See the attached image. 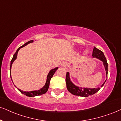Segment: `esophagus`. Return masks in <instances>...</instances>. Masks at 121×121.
<instances>
[{"instance_id": "1", "label": "esophagus", "mask_w": 121, "mask_h": 121, "mask_svg": "<svg viewBox=\"0 0 121 121\" xmlns=\"http://www.w3.org/2000/svg\"><path fill=\"white\" fill-rule=\"evenodd\" d=\"M68 62H62V64H61V66L62 67H64V68H65V67H66L67 66H68Z\"/></svg>"}]
</instances>
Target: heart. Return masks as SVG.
<instances>
[{
  "label": "heart",
  "instance_id": "b5f03b06",
  "mask_svg": "<svg viewBox=\"0 0 121 121\" xmlns=\"http://www.w3.org/2000/svg\"><path fill=\"white\" fill-rule=\"evenodd\" d=\"M85 53V55H87V54H88V52H87L86 51H85V53Z\"/></svg>",
  "mask_w": 121,
  "mask_h": 121
}]
</instances>
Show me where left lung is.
I'll list each match as a JSON object with an SVG mask.
<instances>
[{
    "label": "left lung",
    "instance_id": "left-lung-1",
    "mask_svg": "<svg viewBox=\"0 0 121 121\" xmlns=\"http://www.w3.org/2000/svg\"><path fill=\"white\" fill-rule=\"evenodd\" d=\"M92 57L93 58H96V59H99L101 61L103 62V65H104L105 70L106 71V74H107V77H108V62L106 59L105 57L104 53L97 49V48L95 47L93 49L92 52ZM66 87L69 92L71 94H72L74 95L78 96H82V97H88L90 95H92L95 93H96L97 91H99L100 88L99 87L97 88H86V87H81L75 86L74 84L72 82L70 78V74L69 72L66 73ZM107 79L103 83V84L101 86V87H102L105 83Z\"/></svg>",
    "mask_w": 121,
    "mask_h": 121
}]
</instances>
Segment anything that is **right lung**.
Wrapping results in <instances>:
<instances>
[{"label": "right lung", "instance_id": "1", "mask_svg": "<svg viewBox=\"0 0 121 121\" xmlns=\"http://www.w3.org/2000/svg\"><path fill=\"white\" fill-rule=\"evenodd\" d=\"M34 42V40H30V41L26 42V43H25L23 46H21L20 47H19L17 49L16 52V53L14 54L13 56L12 59V60L11 61V66H10V76H11V79H12V77H11V71L12 65V64H13V62H14V61L17 59V53H18V51L20 50V48L24 47L26 46V45L29 44V43H32V42ZM58 68H58V67H57V68H54V69H52V70H51L49 71V72L48 73V75H47V80H46V83H45V85L43 87H42V88H40V90H35V91H29V92H27V91H22V90L18 89V88H17V89H18V91H20V92H21L22 94L25 95L26 96H29V97L37 96L41 95L44 94L45 93L47 92V91H48V90L49 86V82H50L51 79L52 77H53V74H54L55 73V72H56L57 70L58 69Z\"/></svg>", "mask_w": 121, "mask_h": 121}]
</instances>
